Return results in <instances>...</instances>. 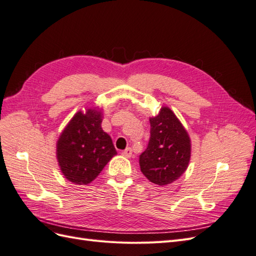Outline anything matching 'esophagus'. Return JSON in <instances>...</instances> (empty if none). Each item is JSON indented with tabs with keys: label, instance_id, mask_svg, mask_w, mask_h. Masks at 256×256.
Wrapping results in <instances>:
<instances>
[{
	"label": "esophagus",
	"instance_id": "34e87169",
	"mask_svg": "<svg viewBox=\"0 0 256 256\" xmlns=\"http://www.w3.org/2000/svg\"><path fill=\"white\" fill-rule=\"evenodd\" d=\"M122 156L129 158V157H131V154H132V150H131L130 147H127L125 150H122Z\"/></svg>",
	"mask_w": 256,
	"mask_h": 256
}]
</instances>
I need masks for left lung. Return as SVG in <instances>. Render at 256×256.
<instances>
[{
  "instance_id": "8db88e82",
  "label": "left lung",
  "mask_w": 256,
  "mask_h": 256,
  "mask_svg": "<svg viewBox=\"0 0 256 256\" xmlns=\"http://www.w3.org/2000/svg\"><path fill=\"white\" fill-rule=\"evenodd\" d=\"M150 136L146 150L138 157L141 172L152 182L166 186L187 170L190 138L175 114L166 106L150 120Z\"/></svg>"
}]
</instances>
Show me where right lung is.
<instances>
[{
	"label": "right lung",
	"instance_id": "1",
	"mask_svg": "<svg viewBox=\"0 0 256 256\" xmlns=\"http://www.w3.org/2000/svg\"><path fill=\"white\" fill-rule=\"evenodd\" d=\"M102 113L81 111L69 122L58 142L56 156L62 173L76 184H88L116 154L109 134L102 128Z\"/></svg>",
	"mask_w": 256,
	"mask_h": 256
}]
</instances>
